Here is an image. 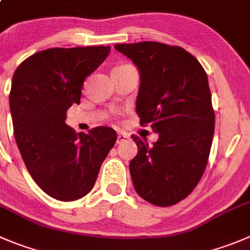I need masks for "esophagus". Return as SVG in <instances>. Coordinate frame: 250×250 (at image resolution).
I'll use <instances>...</instances> for the list:
<instances>
[{
	"label": "esophagus",
	"mask_w": 250,
	"mask_h": 250,
	"mask_svg": "<svg viewBox=\"0 0 250 250\" xmlns=\"http://www.w3.org/2000/svg\"><path fill=\"white\" fill-rule=\"evenodd\" d=\"M129 140V135L125 134V132H119L118 134V140H116V144H123V142L127 141Z\"/></svg>",
	"instance_id": "34e87169"
}]
</instances>
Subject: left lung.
I'll use <instances>...</instances> for the list:
<instances>
[{
    "mask_svg": "<svg viewBox=\"0 0 250 250\" xmlns=\"http://www.w3.org/2000/svg\"><path fill=\"white\" fill-rule=\"evenodd\" d=\"M140 71L136 113L158 134L152 146L132 135L130 174L137 194L157 206L175 205L200 182L212 145L215 111L208 75L180 46L157 42L115 44Z\"/></svg>",
    "mask_w": 250,
    "mask_h": 250,
    "instance_id": "1",
    "label": "left lung"
}]
</instances>
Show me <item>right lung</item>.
<instances>
[{
	"label": "right lung",
	"mask_w": 250,
	"mask_h": 250,
	"mask_svg": "<svg viewBox=\"0 0 250 250\" xmlns=\"http://www.w3.org/2000/svg\"><path fill=\"white\" fill-rule=\"evenodd\" d=\"M109 52L103 45L51 47L14 71L9 93L14 139L34 182L56 200H77L91 191L116 141L111 127L77 134L65 123L67 109L80 104L85 77Z\"/></svg>",
	"instance_id": "obj_1"
}]
</instances>
